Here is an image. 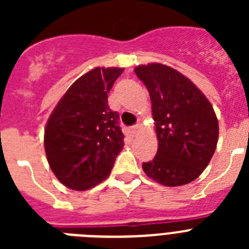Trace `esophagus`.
<instances>
[{"label": "esophagus", "instance_id": "34e87169", "mask_svg": "<svg viewBox=\"0 0 249 249\" xmlns=\"http://www.w3.org/2000/svg\"><path fill=\"white\" fill-rule=\"evenodd\" d=\"M140 129H141V126L140 124H136V126H133L131 128V133H132V136H133V137H136V136L138 135V132H140Z\"/></svg>", "mask_w": 249, "mask_h": 249}]
</instances>
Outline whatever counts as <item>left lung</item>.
Instances as JSON below:
<instances>
[{
  "label": "left lung",
  "mask_w": 249,
  "mask_h": 249,
  "mask_svg": "<svg viewBox=\"0 0 249 249\" xmlns=\"http://www.w3.org/2000/svg\"><path fill=\"white\" fill-rule=\"evenodd\" d=\"M135 73L149 92L158 140L144 173L167 187L190 183L208 166L218 141V120L201 89L162 63L141 65Z\"/></svg>",
  "instance_id": "8db88e82"
}]
</instances>
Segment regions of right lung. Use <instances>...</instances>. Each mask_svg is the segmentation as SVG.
<instances>
[{"mask_svg": "<svg viewBox=\"0 0 249 249\" xmlns=\"http://www.w3.org/2000/svg\"><path fill=\"white\" fill-rule=\"evenodd\" d=\"M122 72L120 67L89 71L72 83L48 118V164L57 179L71 190H89L105 181L124 146L120 116L107 101Z\"/></svg>", "mask_w": 249, "mask_h": 249, "instance_id": "1", "label": "right lung"}]
</instances>
